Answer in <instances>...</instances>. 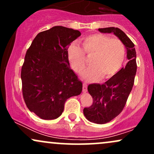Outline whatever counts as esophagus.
<instances>
[{"label": "esophagus", "instance_id": "34e87169", "mask_svg": "<svg viewBox=\"0 0 154 154\" xmlns=\"http://www.w3.org/2000/svg\"><path fill=\"white\" fill-rule=\"evenodd\" d=\"M82 91L84 93H86L88 91V85L86 83H83V88H82Z\"/></svg>", "mask_w": 154, "mask_h": 154}]
</instances>
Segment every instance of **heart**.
<instances>
[{"label":"heart","mask_w":154,"mask_h":154,"mask_svg":"<svg viewBox=\"0 0 154 154\" xmlns=\"http://www.w3.org/2000/svg\"><path fill=\"white\" fill-rule=\"evenodd\" d=\"M82 45V49L76 44L70 45L67 57L74 71L81 72L86 65L85 54L93 56L90 61L91 66L81 75L86 80L94 81L100 77L109 79L121 68L125 58V46L119 39L94 34L83 39Z\"/></svg>","instance_id":"obj_1"}]
</instances>
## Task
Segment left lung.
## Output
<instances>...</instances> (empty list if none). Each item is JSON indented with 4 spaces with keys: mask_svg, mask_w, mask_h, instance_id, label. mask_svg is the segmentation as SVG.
Returning a JSON list of instances; mask_svg holds the SVG:
<instances>
[{
    "mask_svg": "<svg viewBox=\"0 0 154 154\" xmlns=\"http://www.w3.org/2000/svg\"><path fill=\"white\" fill-rule=\"evenodd\" d=\"M102 33H114L124 43L129 61L117 73L103 84H91L88 91L93 98V104L85 108L86 119L96 124H106L117 116L123 110L133 87L137 71L135 45L122 30L117 27L98 29Z\"/></svg>",
    "mask_w": 154,
    "mask_h": 154,
    "instance_id": "obj_1",
    "label": "left lung"
}]
</instances>
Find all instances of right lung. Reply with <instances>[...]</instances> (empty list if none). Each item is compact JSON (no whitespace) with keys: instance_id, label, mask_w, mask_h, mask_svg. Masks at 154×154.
Returning a JSON list of instances; mask_svg holds the SVG:
<instances>
[{"instance_id":"obj_1","label":"right lung","mask_w":154,"mask_h":154,"mask_svg":"<svg viewBox=\"0 0 154 154\" xmlns=\"http://www.w3.org/2000/svg\"><path fill=\"white\" fill-rule=\"evenodd\" d=\"M80 35L78 30L55 26L38 33L26 51L21 72L23 98L41 119L58 118L66 100L82 92V83L67 57L70 43Z\"/></svg>"}]
</instances>
